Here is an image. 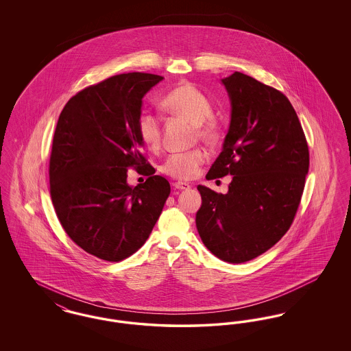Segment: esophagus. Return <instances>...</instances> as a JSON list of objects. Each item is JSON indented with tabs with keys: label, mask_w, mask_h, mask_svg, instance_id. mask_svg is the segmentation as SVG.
Returning a JSON list of instances; mask_svg holds the SVG:
<instances>
[{
	"label": "esophagus",
	"mask_w": 351,
	"mask_h": 351,
	"mask_svg": "<svg viewBox=\"0 0 351 351\" xmlns=\"http://www.w3.org/2000/svg\"><path fill=\"white\" fill-rule=\"evenodd\" d=\"M173 186H175L176 189H179V191H185V189H189V188H191L189 184L184 183V182H176V183H173Z\"/></svg>",
	"instance_id": "1"
}]
</instances>
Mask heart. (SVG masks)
Wrapping results in <instances>:
<instances>
[{
	"mask_svg": "<svg viewBox=\"0 0 351 351\" xmlns=\"http://www.w3.org/2000/svg\"><path fill=\"white\" fill-rule=\"evenodd\" d=\"M160 106L169 114L186 118L195 123L201 139L216 142L221 134V125L213 114L210 99L193 84L183 83L169 89L160 99ZM136 133L149 150H156L160 145L162 123L158 116L143 110L136 118ZM206 152L202 149L169 154L162 165V172L178 180H191L206 162Z\"/></svg>",
	"mask_w": 351,
	"mask_h": 351,
	"instance_id": "obj_1",
	"label": "heart"
}]
</instances>
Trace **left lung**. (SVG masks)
I'll list each match as a JSON object with an SVG mask.
<instances>
[{
  "label": "left lung",
  "mask_w": 351,
  "mask_h": 351,
  "mask_svg": "<svg viewBox=\"0 0 351 351\" xmlns=\"http://www.w3.org/2000/svg\"><path fill=\"white\" fill-rule=\"evenodd\" d=\"M232 121L208 180L232 175L226 195L197 185L196 226L204 245L229 263L271 249L291 228L309 169L299 117L280 90L241 72L222 79Z\"/></svg>",
  "instance_id": "obj_1"
}]
</instances>
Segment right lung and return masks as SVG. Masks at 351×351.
<instances>
[{
	"instance_id": "obj_1",
	"label": "right lung",
	"mask_w": 351,
	"mask_h": 351,
	"mask_svg": "<svg viewBox=\"0 0 351 351\" xmlns=\"http://www.w3.org/2000/svg\"><path fill=\"white\" fill-rule=\"evenodd\" d=\"M163 77L130 72L89 85L71 97L55 129L50 193L68 237L84 251L119 262L143 246L171 192L154 175L136 133L142 99ZM149 178L132 189L127 169Z\"/></svg>"
}]
</instances>
